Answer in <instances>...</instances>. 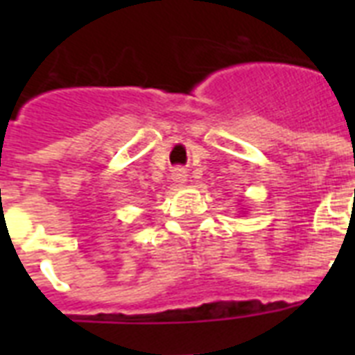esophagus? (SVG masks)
<instances>
[{"label": "esophagus", "mask_w": 355, "mask_h": 355, "mask_svg": "<svg viewBox=\"0 0 355 355\" xmlns=\"http://www.w3.org/2000/svg\"><path fill=\"white\" fill-rule=\"evenodd\" d=\"M171 178H173V182L184 184L186 182V178H188V173H186V169H182V167H177V169H173Z\"/></svg>", "instance_id": "obj_1"}]
</instances>
